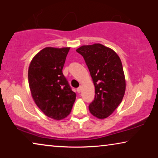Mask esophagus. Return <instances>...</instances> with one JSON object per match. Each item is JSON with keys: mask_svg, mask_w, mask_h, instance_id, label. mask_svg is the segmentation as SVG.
<instances>
[{"mask_svg": "<svg viewBox=\"0 0 158 158\" xmlns=\"http://www.w3.org/2000/svg\"><path fill=\"white\" fill-rule=\"evenodd\" d=\"M81 90H82V87H81V86H79V87L77 88V93H81Z\"/></svg>", "mask_w": 158, "mask_h": 158, "instance_id": "34e87169", "label": "esophagus"}]
</instances>
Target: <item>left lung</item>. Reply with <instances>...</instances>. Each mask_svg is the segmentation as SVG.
<instances>
[{
  "label": "left lung",
  "instance_id": "8db88e82",
  "mask_svg": "<svg viewBox=\"0 0 158 158\" xmlns=\"http://www.w3.org/2000/svg\"><path fill=\"white\" fill-rule=\"evenodd\" d=\"M76 52L85 60L95 86L90 114L101 119L107 118L124 96L126 81L122 61L113 49L101 44L83 45Z\"/></svg>",
  "mask_w": 158,
  "mask_h": 158
}]
</instances>
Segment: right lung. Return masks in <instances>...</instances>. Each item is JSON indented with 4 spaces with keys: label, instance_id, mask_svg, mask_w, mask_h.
Returning <instances> with one entry per match:
<instances>
[{
    "label": "right lung",
    "instance_id": "add662e5",
    "mask_svg": "<svg viewBox=\"0 0 158 158\" xmlns=\"http://www.w3.org/2000/svg\"><path fill=\"white\" fill-rule=\"evenodd\" d=\"M70 47H46L34 56L28 78L34 102L48 117L61 120L72 110L76 94L62 73Z\"/></svg>",
    "mask_w": 158,
    "mask_h": 158
}]
</instances>
